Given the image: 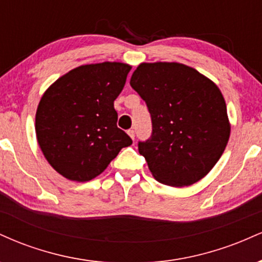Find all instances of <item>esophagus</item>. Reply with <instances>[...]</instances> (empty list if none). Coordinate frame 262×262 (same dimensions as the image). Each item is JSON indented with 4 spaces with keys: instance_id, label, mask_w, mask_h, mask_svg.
<instances>
[{
    "instance_id": "34e87169",
    "label": "esophagus",
    "mask_w": 262,
    "mask_h": 262,
    "mask_svg": "<svg viewBox=\"0 0 262 262\" xmlns=\"http://www.w3.org/2000/svg\"><path fill=\"white\" fill-rule=\"evenodd\" d=\"M128 135H129V137L132 138V139H134V137H135V132L133 130V129H129V130H128Z\"/></svg>"
}]
</instances>
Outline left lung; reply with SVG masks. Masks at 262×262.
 I'll return each mask as SVG.
<instances>
[{
	"label": "left lung",
	"mask_w": 262,
	"mask_h": 262,
	"mask_svg": "<svg viewBox=\"0 0 262 262\" xmlns=\"http://www.w3.org/2000/svg\"><path fill=\"white\" fill-rule=\"evenodd\" d=\"M130 86L151 114V138L138 148L156 181L185 187L203 179L230 137L219 87L191 66L166 61L141 62Z\"/></svg>",
	"instance_id": "left-lung-1"
}]
</instances>
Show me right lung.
<instances>
[{"instance_id":"1","label":"right lung","mask_w":262,"mask_h":262,"mask_svg":"<svg viewBox=\"0 0 262 262\" xmlns=\"http://www.w3.org/2000/svg\"><path fill=\"white\" fill-rule=\"evenodd\" d=\"M130 69L117 61L81 65L59 77L41 96L35 113L39 148L65 179H95L122 148L133 143L117 127L114 110Z\"/></svg>"}]
</instances>
